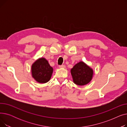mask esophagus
Masks as SVG:
<instances>
[{
  "label": "esophagus",
  "mask_w": 127,
  "mask_h": 127,
  "mask_svg": "<svg viewBox=\"0 0 127 127\" xmlns=\"http://www.w3.org/2000/svg\"><path fill=\"white\" fill-rule=\"evenodd\" d=\"M59 67L60 68H65V66L64 65H59Z\"/></svg>",
  "instance_id": "esophagus-1"
}]
</instances>
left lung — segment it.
<instances>
[{
    "instance_id": "left-lung-1",
    "label": "left lung",
    "mask_w": 127,
    "mask_h": 127,
    "mask_svg": "<svg viewBox=\"0 0 127 127\" xmlns=\"http://www.w3.org/2000/svg\"><path fill=\"white\" fill-rule=\"evenodd\" d=\"M71 74L76 84L84 85L91 81L93 70L84 62H80L71 69Z\"/></svg>"
}]
</instances>
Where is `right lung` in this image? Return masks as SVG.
<instances>
[{"instance_id":"right-lung-1","label":"right lung","mask_w":127,"mask_h":127,"mask_svg":"<svg viewBox=\"0 0 127 127\" xmlns=\"http://www.w3.org/2000/svg\"><path fill=\"white\" fill-rule=\"evenodd\" d=\"M31 70L33 78L41 83L49 81L53 72L52 67L43 58L38 59L32 64Z\"/></svg>"}]
</instances>
